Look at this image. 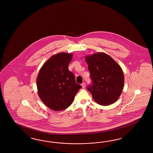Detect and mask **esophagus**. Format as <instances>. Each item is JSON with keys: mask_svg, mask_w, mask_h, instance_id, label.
I'll return each mask as SVG.
<instances>
[{"mask_svg": "<svg viewBox=\"0 0 153 153\" xmlns=\"http://www.w3.org/2000/svg\"><path fill=\"white\" fill-rule=\"evenodd\" d=\"M81 86H82V88H84L85 87V82H83V83L81 84Z\"/></svg>", "mask_w": 153, "mask_h": 153, "instance_id": "esophagus-1", "label": "esophagus"}]
</instances>
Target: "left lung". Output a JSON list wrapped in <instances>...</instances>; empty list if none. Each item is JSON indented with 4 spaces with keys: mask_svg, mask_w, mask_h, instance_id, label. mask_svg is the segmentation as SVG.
I'll return each instance as SVG.
<instances>
[{
    "mask_svg": "<svg viewBox=\"0 0 153 153\" xmlns=\"http://www.w3.org/2000/svg\"><path fill=\"white\" fill-rule=\"evenodd\" d=\"M85 60L92 79L87 88L97 103L107 106L116 102L124 85L122 68L110 56L99 52L86 56Z\"/></svg>",
    "mask_w": 153,
    "mask_h": 153,
    "instance_id": "left-lung-1",
    "label": "left lung"
}]
</instances>
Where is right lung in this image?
Listing matches in <instances>:
<instances>
[{
    "label": "right lung",
    "instance_id": "right-lung-1",
    "mask_svg": "<svg viewBox=\"0 0 153 153\" xmlns=\"http://www.w3.org/2000/svg\"><path fill=\"white\" fill-rule=\"evenodd\" d=\"M73 54L61 52L53 55L43 64L37 77L38 95L52 110L60 111L72 104L81 86L76 82L68 69Z\"/></svg>",
    "mask_w": 153,
    "mask_h": 153
}]
</instances>
